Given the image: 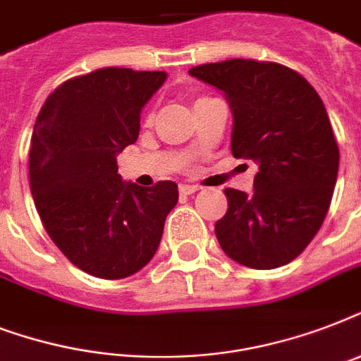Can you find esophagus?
Instances as JSON below:
<instances>
[{
    "label": "esophagus",
    "instance_id": "1",
    "mask_svg": "<svg viewBox=\"0 0 361 361\" xmlns=\"http://www.w3.org/2000/svg\"><path fill=\"white\" fill-rule=\"evenodd\" d=\"M198 189H200L198 185H189V183H181L180 185L181 195H192V192H197Z\"/></svg>",
    "mask_w": 361,
    "mask_h": 361
}]
</instances>
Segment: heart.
I'll return each mask as SVG.
<instances>
[{
	"instance_id": "b5f03b06",
	"label": "heart",
	"mask_w": 361,
	"mask_h": 361,
	"mask_svg": "<svg viewBox=\"0 0 361 361\" xmlns=\"http://www.w3.org/2000/svg\"><path fill=\"white\" fill-rule=\"evenodd\" d=\"M202 99H206V97H202ZM198 101H200V99H198Z\"/></svg>"
}]
</instances>
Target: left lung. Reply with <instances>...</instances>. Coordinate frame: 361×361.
<instances>
[{
  "mask_svg": "<svg viewBox=\"0 0 361 361\" xmlns=\"http://www.w3.org/2000/svg\"><path fill=\"white\" fill-rule=\"evenodd\" d=\"M189 75L225 93L232 155L258 166L251 195L225 189L228 209L215 223L221 249L247 268L292 262L319 232L339 170L322 99L296 71L269 61L226 59Z\"/></svg>",
  "mask_w": 361,
  "mask_h": 361,
  "instance_id": "obj_1",
  "label": "left lung"
}]
</instances>
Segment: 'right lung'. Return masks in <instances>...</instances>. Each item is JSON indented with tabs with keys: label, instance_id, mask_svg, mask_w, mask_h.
Wrapping results in <instances>:
<instances>
[{
	"label": "right lung",
	"instance_id": "obj_1",
	"mask_svg": "<svg viewBox=\"0 0 361 361\" xmlns=\"http://www.w3.org/2000/svg\"><path fill=\"white\" fill-rule=\"evenodd\" d=\"M164 71L120 67L63 82L37 116L30 185L48 236L76 268L123 279L153 258L178 202L174 181H123L116 157L140 133V112Z\"/></svg>",
	"mask_w": 361,
	"mask_h": 361
}]
</instances>
